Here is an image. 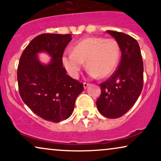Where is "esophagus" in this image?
I'll list each match as a JSON object with an SVG mask.
<instances>
[{
  "instance_id": "obj_1",
  "label": "esophagus",
  "mask_w": 161,
  "mask_h": 161,
  "mask_svg": "<svg viewBox=\"0 0 161 161\" xmlns=\"http://www.w3.org/2000/svg\"><path fill=\"white\" fill-rule=\"evenodd\" d=\"M89 83H88V82H84L83 83V86H84V88H88V87L89 86Z\"/></svg>"
}]
</instances>
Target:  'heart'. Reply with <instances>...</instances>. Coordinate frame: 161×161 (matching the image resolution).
Listing matches in <instances>:
<instances>
[{
    "label": "heart",
    "instance_id": "1",
    "mask_svg": "<svg viewBox=\"0 0 161 161\" xmlns=\"http://www.w3.org/2000/svg\"><path fill=\"white\" fill-rule=\"evenodd\" d=\"M120 58V47L114 39L90 36L73 46V52H65L62 63L73 78H77L86 62L89 75L106 78L113 73Z\"/></svg>",
    "mask_w": 161,
    "mask_h": 161
}]
</instances>
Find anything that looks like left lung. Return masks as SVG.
Here are the masks:
<instances>
[{
  "label": "left lung",
  "mask_w": 161,
  "mask_h": 161,
  "mask_svg": "<svg viewBox=\"0 0 161 161\" xmlns=\"http://www.w3.org/2000/svg\"><path fill=\"white\" fill-rule=\"evenodd\" d=\"M115 39L121 51L119 66L111 76L100 83L101 94L96 104L100 114L118 119L129 111L143 88V61L139 43L121 32L107 31Z\"/></svg>",
  "instance_id": "8db88e82"
}]
</instances>
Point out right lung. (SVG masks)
<instances>
[{
    "label": "right lung",
    "mask_w": 161,
    "mask_h": 161,
    "mask_svg": "<svg viewBox=\"0 0 161 161\" xmlns=\"http://www.w3.org/2000/svg\"><path fill=\"white\" fill-rule=\"evenodd\" d=\"M71 34H42L27 46L17 69L19 94L36 115L58 123L72 115L75 101L84 90L83 84L66 74L62 55L71 41ZM47 52L52 57L42 65L37 53Z\"/></svg>",
    "instance_id": "obj_1"
}]
</instances>
